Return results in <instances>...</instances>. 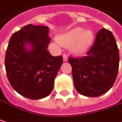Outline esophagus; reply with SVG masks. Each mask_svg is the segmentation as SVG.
Returning a JSON list of instances; mask_svg holds the SVG:
<instances>
[{
  "label": "esophagus",
  "mask_w": 122,
  "mask_h": 122,
  "mask_svg": "<svg viewBox=\"0 0 122 122\" xmlns=\"http://www.w3.org/2000/svg\"><path fill=\"white\" fill-rule=\"evenodd\" d=\"M63 61H68V56H67V54H63Z\"/></svg>",
  "instance_id": "1"
}]
</instances>
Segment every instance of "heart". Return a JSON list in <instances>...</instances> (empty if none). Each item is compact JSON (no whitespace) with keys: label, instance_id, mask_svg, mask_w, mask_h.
<instances>
[{"label":"heart","instance_id":"1","mask_svg":"<svg viewBox=\"0 0 122 122\" xmlns=\"http://www.w3.org/2000/svg\"><path fill=\"white\" fill-rule=\"evenodd\" d=\"M92 31L83 27H75L59 36V41L66 46L71 45L72 51L76 54H83L88 51L94 41Z\"/></svg>","mask_w":122,"mask_h":122}]
</instances>
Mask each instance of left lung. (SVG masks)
Wrapping results in <instances>:
<instances>
[{"label": "left lung", "mask_w": 122, "mask_h": 122, "mask_svg": "<svg viewBox=\"0 0 122 122\" xmlns=\"http://www.w3.org/2000/svg\"><path fill=\"white\" fill-rule=\"evenodd\" d=\"M74 86L86 97H99L112 88L119 70V54L115 39L111 31L102 28L97 32L87 56L69 57Z\"/></svg>", "instance_id": "8db88e82"}]
</instances>
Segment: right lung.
I'll use <instances>...</instances> for the list:
<instances>
[{
	"instance_id": "add662e5",
	"label": "right lung",
	"mask_w": 122,
	"mask_h": 122,
	"mask_svg": "<svg viewBox=\"0 0 122 122\" xmlns=\"http://www.w3.org/2000/svg\"><path fill=\"white\" fill-rule=\"evenodd\" d=\"M48 34L47 26L29 24L10 40L5 60L7 76L12 88L26 98L50 95L63 63L62 56H53L47 50L51 41Z\"/></svg>"
}]
</instances>
